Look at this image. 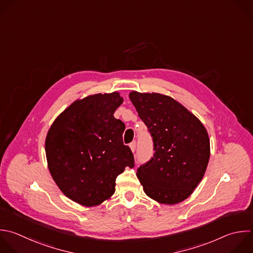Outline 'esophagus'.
I'll return each instance as SVG.
<instances>
[{
    "instance_id": "1",
    "label": "esophagus",
    "mask_w": 253,
    "mask_h": 253,
    "mask_svg": "<svg viewBox=\"0 0 253 253\" xmlns=\"http://www.w3.org/2000/svg\"><path fill=\"white\" fill-rule=\"evenodd\" d=\"M129 147H130L131 151H132V152H134V151H135V148H136V142H135V141L130 142V143H129Z\"/></svg>"
}]
</instances>
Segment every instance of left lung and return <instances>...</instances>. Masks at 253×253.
<instances>
[{
    "label": "left lung",
    "instance_id": "left-lung-1",
    "mask_svg": "<svg viewBox=\"0 0 253 253\" xmlns=\"http://www.w3.org/2000/svg\"><path fill=\"white\" fill-rule=\"evenodd\" d=\"M129 99L153 141V156L136 173L144 193L162 204L184 201L203 179L210 159L205 126L171 97L131 92Z\"/></svg>",
    "mask_w": 253,
    "mask_h": 253
}]
</instances>
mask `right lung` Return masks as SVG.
Returning <instances> with one entry per match:
<instances>
[{"label":"right lung","mask_w":253,"mask_h":253,"mask_svg":"<svg viewBox=\"0 0 253 253\" xmlns=\"http://www.w3.org/2000/svg\"><path fill=\"white\" fill-rule=\"evenodd\" d=\"M119 93L97 94L74 102L50 126L45 152L50 174L72 201L92 207L115 193L116 179L134 166L123 142L125 124L114 117Z\"/></svg>","instance_id":"1"}]
</instances>
